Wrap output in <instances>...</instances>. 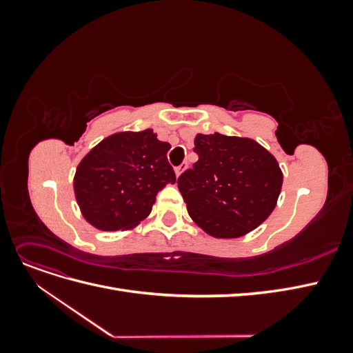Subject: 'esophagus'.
<instances>
[{
	"label": "esophagus",
	"mask_w": 353,
	"mask_h": 353,
	"mask_svg": "<svg viewBox=\"0 0 353 353\" xmlns=\"http://www.w3.org/2000/svg\"><path fill=\"white\" fill-rule=\"evenodd\" d=\"M187 166H188V163H187V162H183V163H181V165L175 169V174H176V176H179L181 174H183L184 170L187 169Z\"/></svg>",
	"instance_id": "34e87169"
}]
</instances>
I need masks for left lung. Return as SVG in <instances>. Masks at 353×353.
I'll use <instances>...</instances> for the list:
<instances>
[{
	"mask_svg": "<svg viewBox=\"0 0 353 353\" xmlns=\"http://www.w3.org/2000/svg\"><path fill=\"white\" fill-rule=\"evenodd\" d=\"M199 160L178 178L188 215L209 236L237 239L271 215L281 193L276 159L250 138H194Z\"/></svg>",
	"mask_w": 353,
	"mask_h": 353,
	"instance_id": "left-lung-1",
	"label": "left lung"
}]
</instances>
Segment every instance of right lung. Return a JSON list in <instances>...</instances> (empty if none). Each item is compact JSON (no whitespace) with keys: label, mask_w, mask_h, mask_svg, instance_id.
<instances>
[{"label":"right lung","mask_w":353,"mask_h":353,"mask_svg":"<svg viewBox=\"0 0 353 353\" xmlns=\"http://www.w3.org/2000/svg\"><path fill=\"white\" fill-rule=\"evenodd\" d=\"M169 148L153 130L104 138L74 174V197L83 218L103 231L130 230L145 219L159 191L176 181Z\"/></svg>","instance_id":"1"}]
</instances>
